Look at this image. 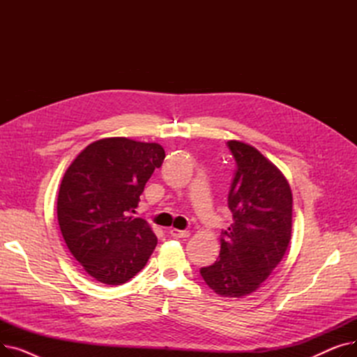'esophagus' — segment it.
Instances as JSON below:
<instances>
[{
    "instance_id": "1",
    "label": "esophagus",
    "mask_w": 357,
    "mask_h": 357,
    "mask_svg": "<svg viewBox=\"0 0 357 357\" xmlns=\"http://www.w3.org/2000/svg\"><path fill=\"white\" fill-rule=\"evenodd\" d=\"M169 234H171L174 238H186V237H190V231L178 230V229H171V230H169Z\"/></svg>"
}]
</instances>
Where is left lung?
I'll list each match as a JSON object with an SVG mask.
<instances>
[{"label": "left lung", "mask_w": 357, "mask_h": 357, "mask_svg": "<svg viewBox=\"0 0 357 357\" xmlns=\"http://www.w3.org/2000/svg\"><path fill=\"white\" fill-rule=\"evenodd\" d=\"M237 169L229 192L233 224L220 256L201 276L215 294L241 298L265 282L285 256L292 231V192L282 172L257 149L227 142Z\"/></svg>", "instance_id": "obj_1"}]
</instances>
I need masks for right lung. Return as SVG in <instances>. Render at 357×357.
I'll return each mask as SVG.
<instances>
[{
	"instance_id": "1",
	"label": "right lung",
	"mask_w": 357,
	"mask_h": 357,
	"mask_svg": "<svg viewBox=\"0 0 357 357\" xmlns=\"http://www.w3.org/2000/svg\"><path fill=\"white\" fill-rule=\"evenodd\" d=\"M163 159L158 143L108 137L86 146L66 169L58 195L59 227L73 257L98 282L126 284L153 253L155 233L131 214Z\"/></svg>"
}]
</instances>
